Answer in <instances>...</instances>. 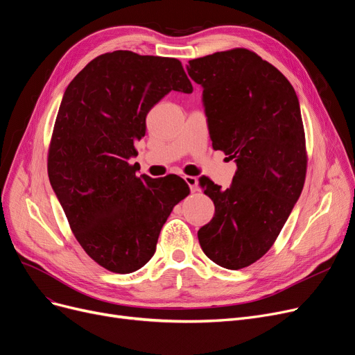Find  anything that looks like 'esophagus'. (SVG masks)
Here are the masks:
<instances>
[{"label":"esophagus","mask_w":355,"mask_h":355,"mask_svg":"<svg viewBox=\"0 0 355 355\" xmlns=\"http://www.w3.org/2000/svg\"><path fill=\"white\" fill-rule=\"evenodd\" d=\"M184 181L187 182V186L190 187V191H191V193H196V191L198 190V187H197L198 181H197V178H196V177H191V175H184Z\"/></svg>","instance_id":"1"}]
</instances>
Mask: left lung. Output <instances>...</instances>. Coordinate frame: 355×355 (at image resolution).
Wrapping results in <instances>:
<instances>
[{
    "label": "left lung",
    "mask_w": 355,
    "mask_h": 355,
    "mask_svg": "<svg viewBox=\"0 0 355 355\" xmlns=\"http://www.w3.org/2000/svg\"><path fill=\"white\" fill-rule=\"evenodd\" d=\"M187 72L203 88L213 149L238 166L226 190L198 178L214 203L198 242L213 263L241 270L271 248L303 190L307 159L299 98L279 69L248 49L193 59Z\"/></svg>",
    "instance_id": "8db88e82"
}]
</instances>
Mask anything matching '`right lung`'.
<instances>
[{"label":"right lung","instance_id":"right-lung-1","mask_svg":"<svg viewBox=\"0 0 355 355\" xmlns=\"http://www.w3.org/2000/svg\"><path fill=\"white\" fill-rule=\"evenodd\" d=\"M171 91L193 92L178 59L114 51L92 59L60 101L49 181L76 241L109 271L142 268L169 213L190 193L178 175L136 177L129 164L146 114Z\"/></svg>","mask_w":355,"mask_h":355}]
</instances>
